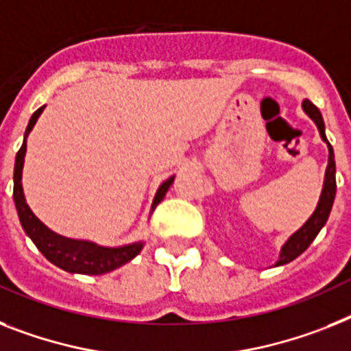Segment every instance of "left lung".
<instances>
[{"instance_id": "1", "label": "left lung", "mask_w": 351, "mask_h": 351, "mask_svg": "<svg viewBox=\"0 0 351 351\" xmlns=\"http://www.w3.org/2000/svg\"><path fill=\"white\" fill-rule=\"evenodd\" d=\"M303 109L312 120L315 121V125L319 129V134L323 138V141H326L328 145V167H326L325 173V186H323V192H321V199L317 202V208L312 213V217L305 224L301 226L296 233L292 234L291 239L287 240L285 245L282 247V253H280V260L276 262V265H283V263L292 262L294 258H298L303 251H305L308 245L314 242V239L317 237V233L321 231V228L326 224L328 221L330 211H332V204H334L335 199V159H334V149L332 145L328 143L325 134V121H323V117H321L319 109L311 102V100H305L303 102Z\"/></svg>"}]
</instances>
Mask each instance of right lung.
Listing matches in <instances>:
<instances>
[{
	"instance_id": "1",
	"label": "right lung",
	"mask_w": 351,
	"mask_h": 351,
	"mask_svg": "<svg viewBox=\"0 0 351 351\" xmlns=\"http://www.w3.org/2000/svg\"><path fill=\"white\" fill-rule=\"evenodd\" d=\"M43 109H45V106L39 107L32 114L28 127L25 130V140H23L21 149L17 150L16 165H14V202H16V210L17 215H19V221H21L23 230H25V233L30 237L32 242L37 245V249L45 254L46 258L50 260L51 263H55L57 267L68 271V273L106 274L109 271H114V269H118L123 263L130 262L136 254H140L143 242H136V244L123 245V247H102V245L93 244V242H88V240L66 239V237H60V234L48 230L32 213V210L26 204L21 184L23 165H25L26 154V136L30 134V130L34 129ZM172 182L173 178H170L159 186L158 193L154 197V202H152V210L163 201L165 193L169 192Z\"/></svg>"
}]
</instances>
